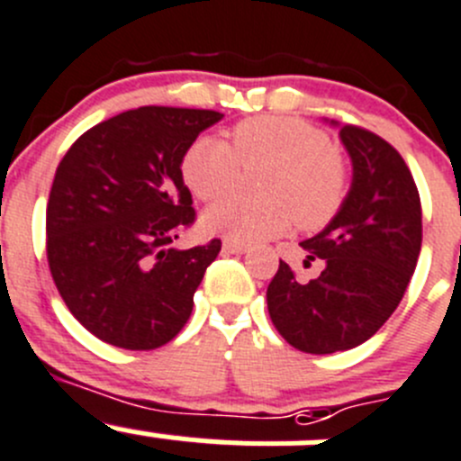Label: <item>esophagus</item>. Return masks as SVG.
Here are the masks:
<instances>
[{
    "label": "esophagus",
    "instance_id": "34e87169",
    "mask_svg": "<svg viewBox=\"0 0 461 461\" xmlns=\"http://www.w3.org/2000/svg\"><path fill=\"white\" fill-rule=\"evenodd\" d=\"M222 249H225L227 254H245L249 248L245 243H240V240L225 239V240H222Z\"/></svg>",
    "mask_w": 461,
    "mask_h": 461
}]
</instances>
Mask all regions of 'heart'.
Returning <instances> with one entry per match:
<instances>
[{"instance_id": "obj_1", "label": "heart", "mask_w": 461, "mask_h": 461, "mask_svg": "<svg viewBox=\"0 0 461 461\" xmlns=\"http://www.w3.org/2000/svg\"><path fill=\"white\" fill-rule=\"evenodd\" d=\"M234 144L200 137L182 158V177L200 200L230 194L243 168H267L261 200L227 198L209 207L203 227L240 243H261L299 222L320 230L333 221L349 194V171L329 137L293 117L245 119L231 132Z\"/></svg>"}]
</instances>
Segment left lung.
Listing matches in <instances>:
<instances>
[{"label":"left lung","mask_w":461,"mask_h":461,"mask_svg":"<svg viewBox=\"0 0 461 461\" xmlns=\"http://www.w3.org/2000/svg\"><path fill=\"white\" fill-rule=\"evenodd\" d=\"M339 140L354 167L351 189L333 221L302 243L324 270L299 281L279 261L266 294L281 338L317 356L372 338L403 299L421 252V200L399 150L358 126H339Z\"/></svg>","instance_id":"8db88e82"}]
</instances>
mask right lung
Here are the masks:
<instances>
[{"label":"right lung","mask_w":461,"mask_h":461,"mask_svg":"<svg viewBox=\"0 0 461 461\" xmlns=\"http://www.w3.org/2000/svg\"><path fill=\"white\" fill-rule=\"evenodd\" d=\"M221 112L144 105L101 122L58 164L47 204V258L71 315L131 351L171 342L221 240L173 248L194 225L182 158Z\"/></svg>","instance_id":"add662e5"}]
</instances>
